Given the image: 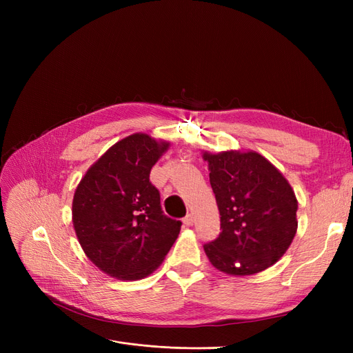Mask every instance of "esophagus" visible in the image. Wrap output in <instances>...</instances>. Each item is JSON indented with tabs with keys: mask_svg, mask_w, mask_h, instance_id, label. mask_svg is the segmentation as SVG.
Returning <instances> with one entry per match:
<instances>
[{
	"mask_svg": "<svg viewBox=\"0 0 353 353\" xmlns=\"http://www.w3.org/2000/svg\"><path fill=\"white\" fill-rule=\"evenodd\" d=\"M184 223H185L187 227H191L194 223V216L191 215V213H188V215L184 218Z\"/></svg>",
	"mask_w": 353,
	"mask_h": 353,
	"instance_id": "obj_1",
	"label": "esophagus"
}]
</instances>
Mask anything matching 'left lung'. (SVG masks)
<instances>
[{"instance_id":"1","label":"left lung","mask_w":353,"mask_h":353,"mask_svg":"<svg viewBox=\"0 0 353 353\" xmlns=\"http://www.w3.org/2000/svg\"><path fill=\"white\" fill-rule=\"evenodd\" d=\"M221 215L219 237L205 244L223 274L265 271L290 248L297 231V199L285 176L253 150L201 152Z\"/></svg>"}]
</instances>
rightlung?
Returning a JSON list of instances; mask_svg holds the SVG:
<instances>
[{"instance_id":"right-lung-1","label":"right lung","mask_w":353,"mask_h":353,"mask_svg":"<svg viewBox=\"0 0 353 353\" xmlns=\"http://www.w3.org/2000/svg\"><path fill=\"white\" fill-rule=\"evenodd\" d=\"M170 143L135 132L113 144L74 190L72 222L87 258L116 280L154 272L178 239L181 222L163 215L150 170Z\"/></svg>"}]
</instances>
